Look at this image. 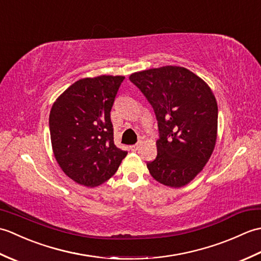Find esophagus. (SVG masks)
<instances>
[{"instance_id":"34e87169","label":"esophagus","mask_w":261,"mask_h":261,"mask_svg":"<svg viewBox=\"0 0 261 261\" xmlns=\"http://www.w3.org/2000/svg\"><path fill=\"white\" fill-rule=\"evenodd\" d=\"M140 145H141V142H138V143H136V145L130 146V150H131V151H137L138 149L140 148Z\"/></svg>"}]
</instances>
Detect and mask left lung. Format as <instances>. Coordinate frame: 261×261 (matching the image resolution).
Returning a JSON list of instances; mask_svg holds the SVG:
<instances>
[{"instance_id": "8db88e82", "label": "left lung", "mask_w": 261, "mask_h": 261, "mask_svg": "<svg viewBox=\"0 0 261 261\" xmlns=\"http://www.w3.org/2000/svg\"><path fill=\"white\" fill-rule=\"evenodd\" d=\"M156 114L157 157L147 164L157 181L181 187L211 157L218 132V104L206 83L191 70L165 66L132 74Z\"/></svg>"}]
</instances>
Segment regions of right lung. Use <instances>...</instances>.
Returning <instances> with one entry per match:
<instances>
[{
  "mask_svg": "<svg viewBox=\"0 0 261 261\" xmlns=\"http://www.w3.org/2000/svg\"><path fill=\"white\" fill-rule=\"evenodd\" d=\"M123 76L83 79L70 85L49 115L55 158L69 178L87 187L111 178L127 151L114 145L111 109Z\"/></svg>",
  "mask_w": 261,
  "mask_h": 261,
  "instance_id": "obj_1",
  "label": "right lung"
}]
</instances>
